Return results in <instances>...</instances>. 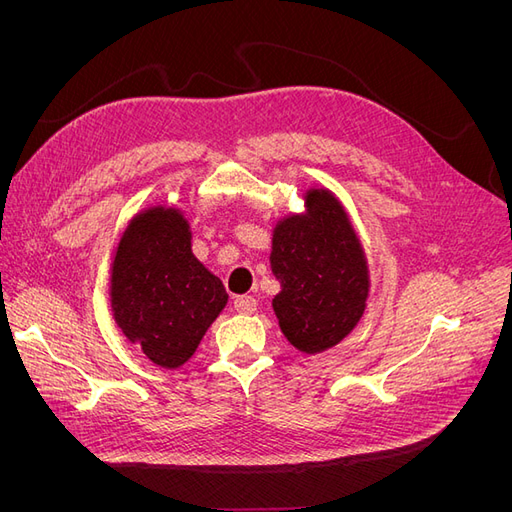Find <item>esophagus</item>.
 <instances>
[{
    "label": "esophagus",
    "mask_w": 512,
    "mask_h": 512,
    "mask_svg": "<svg viewBox=\"0 0 512 512\" xmlns=\"http://www.w3.org/2000/svg\"><path fill=\"white\" fill-rule=\"evenodd\" d=\"M258 307V301L254 297H237L235 299V309L239 314H254Z\"/></svg>",
    "instance_id": "obj_1"
}]
</instances>
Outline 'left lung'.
<instances>
[{"label":"left lung","mask_w":512,"mask_h":512,"mask_svg":"<svg viewBox=\"0 0 512 512\" xmlns=\"http://www.w3.org/2000/svg\"><path fill=\"white\" fill-rule=\"evenodd\" d=\"M271 271L282 286L273 312L288 342L305 354L337 346L365 312L367 258L329 190H309L305 213L277 222Z\"/></svg>","instance_id":"obj_1"}]
</instances>
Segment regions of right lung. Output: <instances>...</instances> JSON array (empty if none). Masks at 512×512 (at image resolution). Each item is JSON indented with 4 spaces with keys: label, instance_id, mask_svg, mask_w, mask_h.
Here are the masks:
<instances>
[{
    "label": "right lung",
    "instance_id": "1",
    "mask_svg": "<svg viewBox=\"0 0 512 512\" xmlns=\"http://www.w3.org/2000/svg\"><path fill=\"white\" fill-rule=\"evenodd\" d=\"M117 327L147 359L181 367L220 316L228 294L192 254V232L179 209L151 207L123 232L111 269Z\"/></svg>",
    "mask_w": 512,
    "mask_h": 512
}]
</instances>
